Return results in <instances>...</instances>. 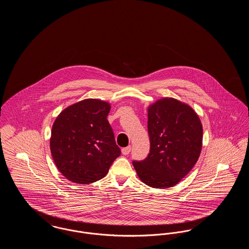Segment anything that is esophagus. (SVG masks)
Listing matches in <instances>:
<instances>
[{"mask_svg":"<svg viewBox=\"0 0 249 249\" xmlns=\"http://www.w3.org/2000/svg\"><path fill=\"white\" fill-rule=\"evenodd\" d=\"M130 149H131V148H130V146L124 147V148H122V149H121V153L123 155L130 154Z\"/></svg>","mask_w":249,"mask_h":249,"instance_id":"esophagus-1","label":"esophagus"}]
</instances>
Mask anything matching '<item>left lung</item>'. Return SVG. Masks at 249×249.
Listing matches in <instances>:
<instances>
[{
	"mask_svg": "<svg viewBox=\"0 0 249 249\" xmlns=\"http://www.w3.org/2000/svg\"><path fill=\"white\" fill-rule=\"evenodd\" d=\"M150 152L132 164L138 178L155 189L172 188L196 164L202 147L201 119L192 107L161 98L147 107Z\"/></svg>",
	"mask_w": 249,
	"mask_h": 249,
	"instance_id": "8db88e82",
	"label": "left lung"
}]
</instances>
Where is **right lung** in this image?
<instances>
[{
	"instance_id": "right-lung-1",
	"label": "right lung",
	"mask_w": 249,
	"mask_h": 249,
	"mask_svg": "<svg viewBox=\"0 0 249 249\" xmlns=\"http://www.w3.org/2000/svg\"><path fill=\"white\" fill-rule=\"evenodd\" d=\"M111 105L85 99L63 109L51 130L50 151L61 175L73 183L105 178L120 149L107 120Z\"/></svg>"
}]
</instances>
